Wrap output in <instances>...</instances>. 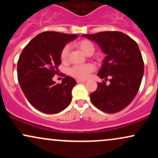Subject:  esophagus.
<instances>
[{
  "mask_svg": "<svg viewBox=\"0 0 158 158\" xmlns=\"http://www.w3.org/2000/svg\"><path fill=\"white\" fill-rule=\"evenodd\" d=\"M85 81H86V80H84V79H77V83L85 82Z\"/></svg>",
  "mask_w": 158,
  "mask_h": 158,
  "instance_id": "34e87169",
  "label": "esophagus"
}]
</instances>
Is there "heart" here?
Masks as SVG:
<instances>
[{
  "mask_svg": "<svg viewBox=\"0 0 158 158\" xmlns=\"http://www.w3.org/2000/svg\"><path fill=\"white\" fill-rule=\"evenodd\" d=\"M77 46L81 51L85 54H93L94 52V46L91 41L88 40H81L77 43ZM70 45L66 44L63 47L60 52V59L62 62H66L68 60L70 55ZM96 70V66L91 63L85 64H75L69 69V74L72 77L78 78V79H85L88 77L90 73Z\"/></svg>",
  "mask_w": 158,
  "mask_h": 158,
  "instance_id": "obj_1",
  "label": "heart"
}]
</instances>
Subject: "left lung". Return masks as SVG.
Returning a JSON list of instances; mask_svg holds the SVG:
<instances>
[{
    "instance_id": "8db88e82",
    "label": "left lung",
    "mask_w": 158,
    "mask_h": 158,
    "mask_svg": "<svg viewBox=\"0 0 158 158\" xmlns=\"http://www.w3.org/2000/svg\"><path fill=\"white\" fill-rule=\"evenodd\" d=\"M94 41L106 54L98 76L105 81L90 94L94 106L114 114L126 108L138 92L144 72V63L138 45L123 32L106 31L82 35Z\"/></svg>"
}]
</instances>
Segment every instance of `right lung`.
I'll list each match as a JSON object with an SVG mask.
<instances>
[{"instance_id":"1","label":"right lung","mask_w":158,"mask_h":158,"mask_svg":"<svg viewBox=\"0 0 158 158\" xmlns=\"http://www.w3.org/2000/svg\"><path fill=\"white\" fill-rule=\"evenodd\" d=\"M77 37L76 34L46 31L23 49L18 61V80L27 100L39 111L59 113L71 102L75 79L64 75L62 82L55 84L52 77L59 75L61 49Z\"/></svg>"}]
</instances>
